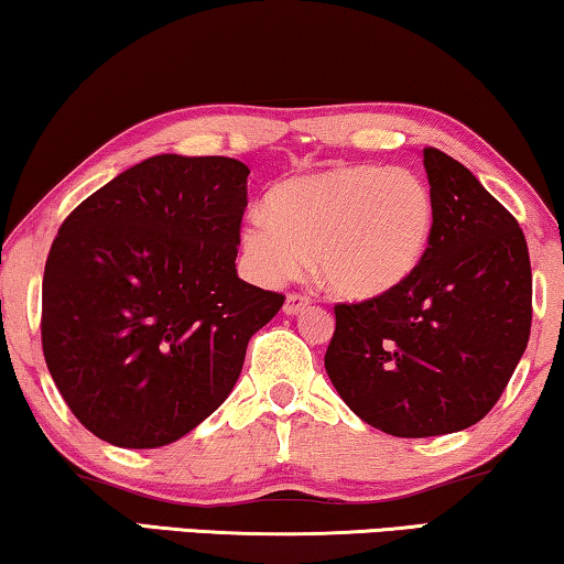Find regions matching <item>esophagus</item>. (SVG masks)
Here are the masks:
<instances>
[{
    "label": "esophagus",
    "instance_id": "1",
    "mask_svg": "<svg viewBox=\"0 0 564 564\" xmlns=\"http://www.w3.org/2000/svg\"><path fill=\"white\" fill-rule=\"evenodd\" d=\"M308 304H311V299L301 296V293H289V296H285V304H283V314L285 316H296L304 308H308Z\"/></svg>",
    "mask_w": 564,
    "mask_h": 564
}]
</instances>
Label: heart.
I'll return each mask as SVG.
<instances>
[{"label":"heart","instance_id":"obj_1","mask_svg":"<svg viewBox=\"0 0 564 564\" xmlns=\"http://www.w3.org/2000/svg\"><path fill=\"white\" fill-rule=\"evenodd\" d=\"M435 228V197L417 172L336 164L275 184L268 209L246 217L242 258L258 281L304 271L334 296L372 301L400 289L423 263Z\"/></svg>","mask_w":564,"mask_h":564}]
</instances>
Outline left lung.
<instances>
[{
  "label": "left lung",
  "mask_w": 564,
  "mask_h": 564,
  "mask_svg": "<svg viewBox=\"0 0 564 564\" xmlns=\"http://www.w3.org/2000/svg\"><path fill=\"white\" fill-rule=\"evenodd\" d=\"M435 228L388 296L339 304L324 367L351 413L398 438L476 425L497 405L532 326L524 232L464 164L423 149Z\"/></svg>",
  "instance_id": "obj_1"
}]
</instances>
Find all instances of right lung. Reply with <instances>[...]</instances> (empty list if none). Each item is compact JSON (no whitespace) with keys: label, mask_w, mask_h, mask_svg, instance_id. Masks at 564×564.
Masks as SVG:
<instances>
[{"label":"right lung","mask_w":564,"mask_h":564,"mask_svg":"<svg viewBox=\"0 0 564 564\" xmlns=\"http://www.w3.org/2000/svg\"><path fill=\"white\" fill-rule=\"evenodd\" d=\"M250 170L149 156L73 209L42 279V351L73 415L119 448L180 441L228 400L283 296L238 279Z\"/></svg>","instance_id":"1"}]
</instances>
